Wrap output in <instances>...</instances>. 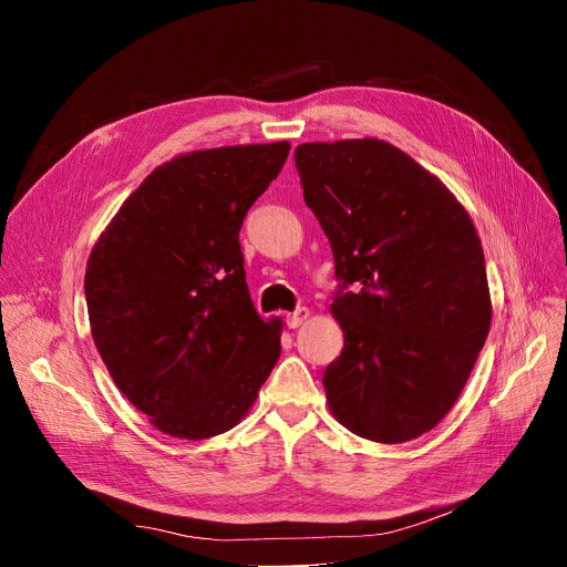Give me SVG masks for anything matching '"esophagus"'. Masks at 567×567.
I'll return each mask as SVG.
<instances>
[{"label": "esophagus", "instance_id": "34e87169", "mask_svg": "<svg viewBox=\"0 0 567 567\" xmlns=\"http://www.w3.org/2000/svg\"><path fill=\"white\" fill-rule=\"evenodd\" d=\"M308 317H310V310L308 308H299L296 312L287 315V326H289V329H299L303 321H308Z\"/></svg>", "mask_w": 567, "mask_h": 567}]
</instances>
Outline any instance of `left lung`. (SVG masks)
Listing matches in <instances>:
<instances>
[{"label":"left lung","instance_id":"obj_1","mask_svg":"<svg viewBox=\"0 0 567 567\" xmlns=\"http://www.w3.org/2000/svg\"><path fill=\"white\" fill-rule=\"evenodd\" d=\"M306 204L329 236L344 333L323 372L333 419L377 443L419 439L453 409L487 340L481 236L439 176L377 137L296 146Z\"/></svg>","mask_w":567,"mask_h":567}]
</instances>
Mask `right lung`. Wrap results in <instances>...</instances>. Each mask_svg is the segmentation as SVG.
Returning a JSON list of instances; mask_svg holds the SVG:
<instances>
[{
	"label": "right lung",
	"instance_id": "obj_1",
	"mask_svg": "<svg viewBox=\"0 0 567 567\" xmlns=\"http://www.w3.org/2000/svg\"><path fill=\"white\" fill-rule=\"evenodd\" d=\"M287 154L282 140L174 156L89 255L94 344L116 389L163 434L202 441L231 430L280 359L282 319L255 310L238 231Z\"/></svg>",
	"mask_w": 567,
	"mask_h": 567
}]
</instances>
